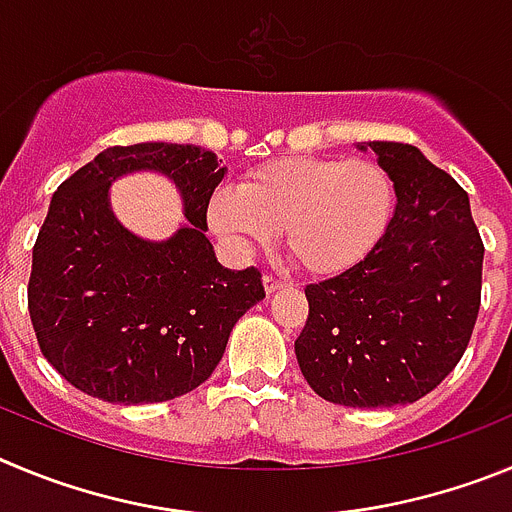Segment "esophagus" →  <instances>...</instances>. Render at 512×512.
I'll return each mask as SVG.
<instances>
[{
  "label": "esophagus",
  "instance_id": "34e87169",
  "mask_svg": "<svg viewBox=\"0 0 512 512\" xmlns=\"http://www.w3.org/2000/svg\"><path fill=\"white\" fill-rule=\"evenodd\" d=\"M262 285H265V293H267V296H273V293H278L280 288H285L283 280L273 278V275H265V278H262Z\"/></svg>",
  "mask_w": 512,
  "mask_h": 512
}]
</instances>
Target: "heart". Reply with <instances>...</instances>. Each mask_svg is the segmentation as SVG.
I'll use <instances>...</instances> for the list:
<instances>
[{"label": "heart", "instance_id": "1", "mask_svg": "<svg viewBox=\"0 0 512 512\" xmlns=\"http://www.w3.org/2000/svg\"><path fill=\"white\" fill-rule=\"evenodd\" d=\"M393 209V178L375 160L288 155L252 168L237 193H216L209 222L257 245L283 232L290 260L308 275L334 278L380 245Z\"/></svg>", "mask_w": 512, "mask_h": 512}]
</instances>
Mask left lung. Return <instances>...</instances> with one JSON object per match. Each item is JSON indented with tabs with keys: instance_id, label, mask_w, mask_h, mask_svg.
Returning a JSON list of instances; mask_svg holds the SVG:
<instances>
[{
	"instance_id": "8db88e82",
	"label": "left lung",
	"mask_w": 512,
	"mask_h": 512,
	"mask_svg": "<svg viewBox=\"0 0 512 512\" xmlns=\"http://www.w3.org/2000/svg\"><path fill=\"white\" fill-rule=\"evenodd\" d=\"M393 178V219L380 245L336 278L306 288L296 339L303 377L329 403H416L462 359L480 313L485 247L469 196L403 142H362Z\"/></svg>"
}]
</instances>
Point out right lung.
Returning a JSON list of instances; mask_svg holds the SVG:
<instances>
[{"label":"right lung","mask_w":512,"mask_h":512,"mask_svg":"<svg viewBox=\"0 0 512 512\" xmlns=\"http://www.w3.org/2000/svg\"><path fill=\"white\" fill-rule=\"evenodd\" d=\"M153 169L176 182L187 224L163 243L122 228L117 177ZM227 168L196 145L101 150L58 186L32 247L27 308L40 352L73 388L107 403H163L219 365L229 334L265 298L257 267L219 265L206 209Z\"/></svg>","instance_id":"add662e5"}]
</instances>
